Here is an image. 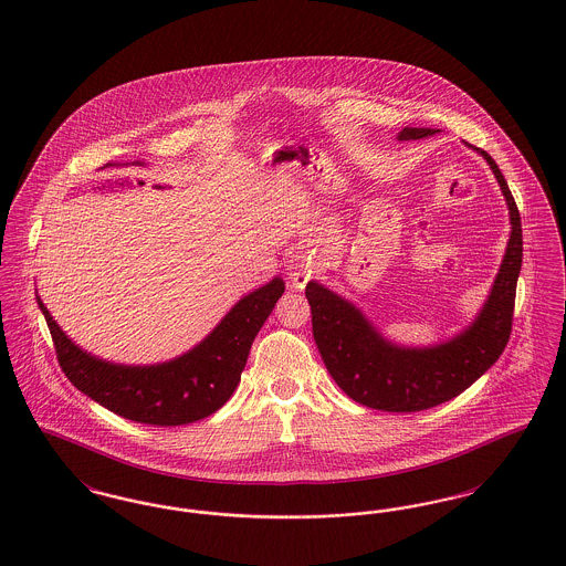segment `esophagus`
Listing matches in <instances>:
<instances>
[{
	"instance_id": "34e87169",
	"label": "esophagus",
	"mask_w": 566,
	"mask_h": 566,
	"mask_svg": "<svg viewBox=\"0 0 566 566\" xmlns=\"http://www.w3.org/2000/svg\"><path fill=\"white\" fill-rule=\"evenodd\" d=\"M314 273V261L305 252H296L289 261V280L295 289H303Z\"/></svg>"
}]
</instances>
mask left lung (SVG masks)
<instances>
[{"label":"left lung","instance_id":"obj_1","mask_svg":"<svg viewBox=\"0 0 566 566\" xmlns=\"http://www.w3.org/2000/svg\"><path fill=\"white\" fill-rule=\"evenodd\" d=\"M439 129L405 127L397 135L422 139ZM505 195L512 233L501 270L475 321L458 335L424 348H407L386 339L348 298L312 280L305 296L312 307V331L324 365L337 386L356 403L381 411H422L464 392L499 360L512 335L513 303L522 270V222L499 165L482 150Z\"/></svg>","mask_w":566,"mask_h":566}]
</instances>
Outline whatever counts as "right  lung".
I'll list each match as a JSON object with an SVG mask.
<instances>
[{"label": "right lung", "mask_w": 566, "mask_h": 566, "mask_svg": "<svg viewBox=\"0 0 566 566\" xmlns=\"http://www.w3.org/2000/svg\"><path fill=\"white\" fill-rule=\"evenodd\" d=\"M284 293V280L242 296L189 352L157 365H118L82 350L38 296L67 379L109 411L153 427H180L212 416L235 392L250 346Z\"/></svg>", "instance_id": "right-lung-1"}]
</instances>
